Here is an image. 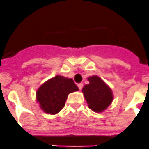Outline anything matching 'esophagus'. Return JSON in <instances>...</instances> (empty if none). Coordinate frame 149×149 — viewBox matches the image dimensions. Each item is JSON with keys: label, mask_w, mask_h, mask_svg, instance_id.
Returning <instances> with one entry per match:
<instances>
[{"label": "esophagus", "mask_w": 149, "mask_h": 149, "mask_svg": "<svg viewBox=\"0 0 149 149\" xmlns=\"http://www.w3.org/2000/svg\"><path fill=\"white\" fill-rule=\"evenodd\" d=\"M83 86H84V85H83L82 83H80V84H77V86H78V88H79V89H80V90H81V89H82Z\"/></svg>", "instance_id": "esophagus-1"}]
</instances>
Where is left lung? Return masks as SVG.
<instances>
[{"label":"left lung","instance_id":"1","mask_svg":"<svg viewBox=\"0 0 149 149\" xmlns=\"http://www.w3.org/2000/svg\"><path fill=\"white\" fill-rule=\"evenodd\" d=\"M89 84L85 85L82 91L89 107L95 112H102L113 101L112 91L98 76L88 78Z\"/></svg>","mask_w":149,"mask_h":149}]
</instances>
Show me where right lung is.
Returning a JSON list of instances; mask_svg holds the SVG:
<instances>
[{
  "mask_svg": "<svg viewBox=\"0 0 149 149\" xmlns=\"http://www.w3.org/2000/svg\"><path fill=\"white\" fill-rule=\"evenodd\" d=\"M78 90L72 78L57 75L43 84L36 93L40 107L48 114H56L65 106L68 95Z\"/></svg>",
  "mask_w": 149,
  "mask_h": 149,
  "instance_id": "obj_1",
  "label": "right lung"
}]
</instances>
